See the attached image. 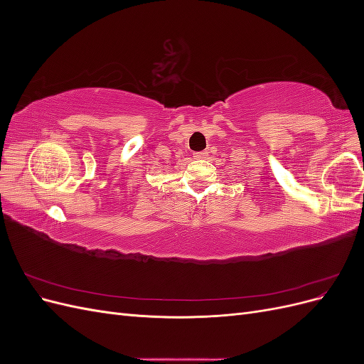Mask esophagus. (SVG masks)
<instances>
[{"mask_svg":"<svg viewBox=\"0 0 364 364\" xmlns=\"http://www.w3.org/2000/svg\"><path fill=\"white\" fill-rule=\"evenodd\" d=\"M206 158H208V151H197V153H194V159H197V161H203Z\"/></svg>","mask_w":364,"mask_h":364,"instance_id":"obj_1","label":"esophagus"}]
</instances>
